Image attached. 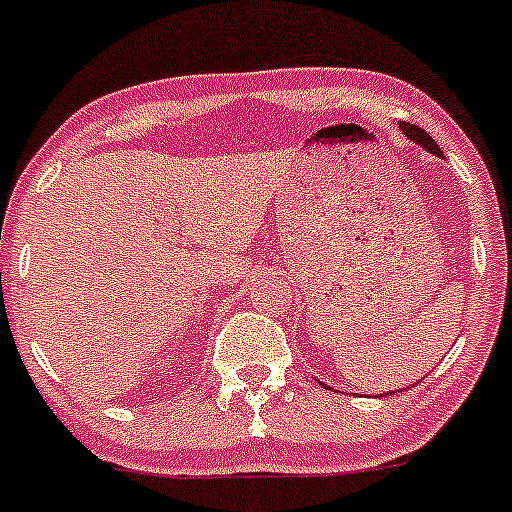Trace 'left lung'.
Masks as SVG:
<instances>
[{
    "instance_id": "1",
    "label": "left lung",
    "mask_w": 512,
    "mask_h": 512,
    "mask_svg": "<svg viewBox=\"0 0 512 512\" xmlns=\"http://www.w3.org/2000/svg\"><path fill=\"white\" fill-rule=\"evenodd\" d=\"M400 131H403V134L408 136L410 141H415V144H420L422 148H427V151L434 153V156L444 158V153L439 151V146L434 144V139H432L430 134H427L425 129H420V126H415V124H408V122H403V124H400Z\"/></svg>"
}]
</instances>
